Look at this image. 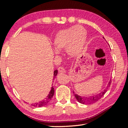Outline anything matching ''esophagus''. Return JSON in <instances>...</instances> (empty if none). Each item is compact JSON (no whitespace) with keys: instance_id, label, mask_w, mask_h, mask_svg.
<instances>
[{"instance_id":"34e87169","label":"esophagus","mask_w":128,"mask_h":128,"mask_svg":"<svg viewBox=\"0 0 128 128\" xmlns=\"http://www.w3.org/2000/svg\"><path fill=\"white\" fill-rule=\"evenodd\" d=\"M58 71H59V73H65L66 72V69L63 67H59L58 68Z\"/></svg>"}]
</instances>
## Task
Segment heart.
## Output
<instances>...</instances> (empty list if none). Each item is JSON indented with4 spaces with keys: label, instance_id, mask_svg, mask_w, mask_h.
Returning a JSON list of instances; mask_svg holds the SVG:
<instances>
[{
    "label": "heart",
    "instance_id": "b5f03b06",
    "mask_svg": "<svg viewBox=\"0 0 128 128\" xmlns=\"http://www.w3.org/2000/svg\"><path fill=\"white\" fill-rule=\"evenodd\" d=\"M87 30L80 25L74 26L58 32L53 40L55 54L66 48V54L70 56L78 55L85 47L87 40Z\"/></svg>",
    "mask_w": 128,
    "mask_h": 128
}]
</instances>
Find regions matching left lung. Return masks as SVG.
<instances>
[{"label": "left lung", "instance_id": "8db88e82", "mask_svg": "<svg viewBox=\"0 0 128 128\" xmlns=\"http://www.w3.org/2000/svg\"><path fill=\"white\" fill-rule=\"evenodd\" d=\"M104 38V37H103ZM111 80H110L109 82H108V86H107L106 89L104 90L103 92H101L99 93V94H96V95H92V96H81L80 95H78V94H75L74 92H73V94H74V96L76 98L78 102L79 103H82V104H92L94 103H95L96 102L98 101L99 99H100L102 97L104 94H105L107 92V88L110 87V85H111Z\"/></svg>", "mask_w": 128, "mask_h": 128}]
</instances>
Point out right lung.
<instances>
[{
	"instance_id": "obj_1",
	"label": "right lung",
	"mask_w": 128,
	"mask_h": 128,
	"mask_svg": "<svg viewBox=\"0 0 128 128\" xmlns=\"http://www.w3.org/2000/svg\"><path fill=\"white\" fill-rule=\"evenodd\" d=\"M58 72V70H55V71H54V78H55V77L57 76ZM54 92H55V90H54V86H52L51 88V90H50V92L49 94L46 97V98H45V99H44L43 100H41L40 102H38V103H34L32 106H34V107H43V106L47 105V103H48L49 102H50L52 98V97L54 95Z\"/></svg>"
}]
</instances>
